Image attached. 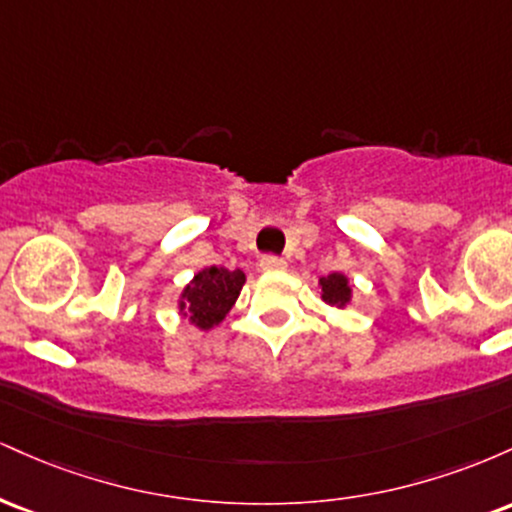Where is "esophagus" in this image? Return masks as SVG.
Here are the masks:
<instances>
[{"instance_id": "esophagus-1", "label": "esophagus", "mask_w": 512, "mask_h": 512, "mask_svg": "<svg viewBox=\"0 0 512 512\" xmlns=\"http://www.w3.org/2000/svg\"><path fill=\"white\" fill-rule=\"evenodd\" d=\"M260 269H262V272H284V269H286V262L281 260V257L264 255L262 260H260Z\"/></svg>"}]
</instances>
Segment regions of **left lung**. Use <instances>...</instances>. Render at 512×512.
<instances>
[{"label":"left lung","mask_w":512,"mask_h":512,"mask_svg":"<svg viewBox=\"0 0 512 512\" xmlns=\"http://www.w3.org/2000/svg\"><path fill=\"white\" fill-rule=\"evenodd\" d=\"M322 289V301H325L330 308H346L354 298V291H351L349 276L342 272H332L330 276H322L320 279Z\"/></svg>","instance_id":"left-lung-1"}]
</instances>
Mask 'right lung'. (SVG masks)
I'll return each instance as SVG.
<instances>
[{"label": "right lung", "instance_id": "1", "mask_svg": "<svg viewBox=\"0 0 512 512\" xmlns=\"http://www.w3.org/2000/svg\"><path fill=\"white\" fill-rule=\"evenodd\" d=\"M245 286L243 269L204 267L192 276L190 284L180 291L178 313L182 320L207 332L219 327L236 305Z\"/></svg>", "mask_w": 512, "mask_h": 512}]
</instances>
